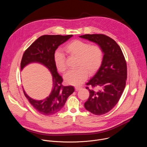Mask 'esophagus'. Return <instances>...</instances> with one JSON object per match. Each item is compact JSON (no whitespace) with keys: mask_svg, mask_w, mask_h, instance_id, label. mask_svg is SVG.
<instances>
[{"mask_svg":"<svg viewBox=\"0 0 147 147\" xmlns=\"http://www.w3.org/2000/svg\"><path fill=\"white\" fill-rule=\"evenodd\" d=\"M81 88V87H78V86H76V87H75V89H76V91H78V90H80Z\"/></svg>","mask_w":147,"mask_h":147,"instance_id":"34e87169","label":"esophagus"}]
</instances>
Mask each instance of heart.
<instances>
[{"mask_svg":"<svg viewBox=\"0 0 147 147\" xmlns=\"http://www.w3.org/2000/svg\"><path fill=\"white\" fill-rule=\"evenodd\" d=\"M65 52L70 56L78 58L77 69L67 71L65 75V81L73 86H80L84 81L88 74H95L100 67L103 59V52L98 45L90 44L81 40H74L65 48ZM54 62L57 69L64 73L67 69L65 54L57 51L54 54Z\"/></svg>","mask_w":147,"mask_h":147,"instance_id":"obj_1","label":"heart"}]
</instances>
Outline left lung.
Returning a JSON list of instances; mask_svg holds the SVG:
<instances>
[{
	"label": "left lung",
	"mask_w": 147,
	"mask_h": 147,
	"mask_svg": "<svg viewBox=\"0 0 147 147\" xmlns=\"http://www.w3.org/2000/svg\"><path fill=\"white\" fill-rule=\"evenodd\" d=\"M80 36L98 44L104 53L100 67L86 84L90 96L84 103L87 111L102 115L115 107L123 94L127 76L126 61L120 47L109 36L101 34Z\"/></svg>",
	"instance_id": "8db88e82"
}]
</instances>
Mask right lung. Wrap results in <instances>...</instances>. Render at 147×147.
<instances>
[{
    "instance_id": "1",
    "label": "right lung",
    "mask_w": 147,
    "mask_h": 147,
    "mask_svg": "<svg viewBox=\"0 0 147 147\" xmlns=\"http://www.w3.org/2000/svg\"><path fill=\"white\" fill-rule=\"evenodd\" d=\"M73 35H44L39 37L25 51L22 61L21 69L32 62H38L46 66L53 77V87L50 95L42 100H36L29 97L24 91L34 109L41 115H52L63 107L68 97L73 93V86L62 85L63 78L57 72L54 62V54L59 45L64 43Z\"/></svg>"
}]
</instances>
